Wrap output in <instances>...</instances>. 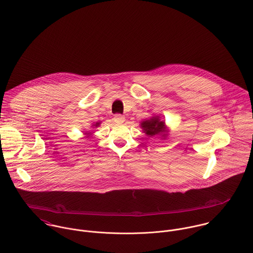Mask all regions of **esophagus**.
I'll use <instances>...</instances> for the list:
<instances>
[{"mask_svg":"<svg viewBox=\"0 0 253 253\" xmlns=\"http://www.w3.org/2000/svg\"><path fill=\"white\" fill-rule=\"evenodd\" d=\"M114 120L115 122H118V123H123L125 121V117L121 114H115L114 115Z\"/></svg>","mask_w":253,"mask_h":253,"instance_id":"obj_1","label":"esophagus"}]
</instances>
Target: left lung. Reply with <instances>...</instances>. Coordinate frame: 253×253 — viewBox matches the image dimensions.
<instances>
[{"mask_svg":"<svg viewBox=\"0 0 253 253\" xmlns=\"http://www.w3.org/2000/svg\"><path fill=\"white\" fill-rule=\"evenodd\" d=\"M141 128L149 137H154L157 135H162L164 139L167 137L166 124L160 119L159 116H153L149 120L143 121L141 123Z\"/></svg>","mask_w":253,"mask_h":253,"instance_id":"left-lung-1","label":"left lung"}]
</instances>
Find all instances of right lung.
Masks as SVG:
<instances>
[{"mask_svg": "<svg viewBox=\"0 0 253 253\" xmlns=\"http://www.w3.org/2000/svg\"><path fill=\"white\" fill-rule=\"evenodd\" d=\"M99 124H100V122H96V123H95V124H93V125H92V126H95V127H97V126H99ZM84 134H85V135H87V136H86V137H88V136H89V135H90V134H89V133H84Z\"/></svg>", "mask_w": 253, "mask_h": 253, "instance_id": "obj_1", "label": "right lung"}]
</instances>
